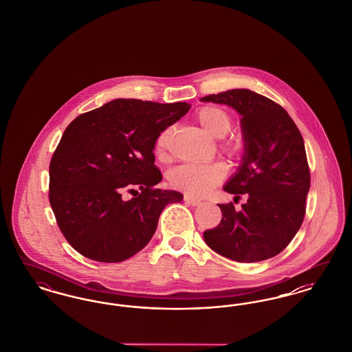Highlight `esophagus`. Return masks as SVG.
Masks as SVG:
<instances>
[{"instance_id":"esophagus-1","label":"esophagus","mask_w":352,"mask_h":352,"mask_svg":"<svg viewBox=\"0 0 352 352\" xmlns=\"http://www.w3.org/2000/svg\"><path fill=\"white\" fill-rule=\"evenodd\" d=\"M184 201L186 204H190V206H199L201 204V199H197V198H192L190 195H184Z\"/></svg>"}]
</instances>
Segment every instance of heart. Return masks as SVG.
<instances>
[{
    "label": "heart",
    "instance_id": "1",
    "mask_svg": "<svg viewBox=\"0 0 352 352\" xmlns=\"http://www.w3.org/2000/svg\"><path fill=\"white\" fill-rule=\"evenodd\" d=\"M195 120L204 132L221 138L232 128L231 115L220 107L207 105L195 113ZM171 129L166 128L157 135L154 141V154L158 158H165L168 154V137ZM241 141L236 137H230L220 144V149L228 155H237L241 151ZM227 168L220 162L204 165H181L173 168L168 175V181L173 188L181 190L192 197H204L210 194L219 184L224 181Z\"/></svg>",
    "mask_w": 352,
    "mask_h": 352
}]
</instances>
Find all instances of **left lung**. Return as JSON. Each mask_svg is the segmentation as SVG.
Listing matches in <instances>:
<instances>
[{
	"instance_id": "obj_1",
	"label": "left lung",
	"mask_w": 352,
	"mask_h": 352,
	"mask_svg": "<svg viewBox=\"0 0 352 352\" xmlns=\"http://www.w3.org/2000/svg\"><path fill=\"white\" fill-rule=\"evenodd\" d=\"M201 101L230 105L241 115L243 164L224 191L248 195L240 211L232 201L218 204L223 218L204 231V241L239 263L274 257L293 240L306 214L310 170L301 132L280 104L251 89H230Z\"/></svg>"
}]
</instances>
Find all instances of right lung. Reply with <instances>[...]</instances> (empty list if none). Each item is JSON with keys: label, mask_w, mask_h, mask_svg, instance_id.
<instances>
[{"label": "right lung", "mask_w": 352, "mask_h": 352, "mask_svg": "<svg viewBox=\"0 0 352 352\" xmlns=\"http://www.w3.org/2000/svg\"><path fill=\"white\" fill-rule=\"evenodd\" d=\"M188 109L182 101L116 99L68 125L51 158L49 201L75 251L121 263L151 241L164 208L184 198L154 187L162 181L154 141ZM134 186L136 198L124 201L122 191Z\"/></svg>", "instance_id": "1"}]
</instances>
